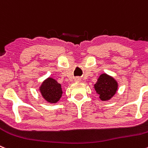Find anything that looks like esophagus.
<instances>
[{"mask_svg": "<svg viewBox=\"0 0 148 148\" xmlns=\"http://www.w3.org/2000/svg\"><path fill=\"white\" fill-rule=\"evenodd\" d=\"M74 81H75V82H80L81 79L79 78V77H76V78L74 79Z\"/></svg>", "mask_w": 148, "mask_h": 148, "instance_id": "obj_1", "label": "esophagus"}]
</instances>
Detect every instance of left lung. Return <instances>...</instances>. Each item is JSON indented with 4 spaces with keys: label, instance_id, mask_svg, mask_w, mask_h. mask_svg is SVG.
Segmentation results:
<instances>
[{
    "label": "left lung",
    "instance_id": "1",
    "mask_svg": "<svg viewBox=\"0 0 148 148\" xmlns=\"http://www.w3.org/2000/svg\"><path fill=\"white\" fill-rule=\"evenodd\" d=\"M96 93L102 101H107L111 99L118 90V83L110 76L103 74L99 77L94 85Z\"/></svg>",
    "mask_w": 148,
    "mask_h": 148
}]
</instances>
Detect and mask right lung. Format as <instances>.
I'll list each match as a JSON object with an SVG mask.
<instances>
[{
    "instance_id": "add662e5",
    "label": "right lung",
    "mask_w": 148,
    "mask_h": 148,
    "mask_svg": "<svg viewBox=\"0 0 148 148\" xmlns=\"http://www.w3.org/2000/svg\"><path fill=\"white\" fill-rule=\"evenodd\" d=\"M40 92L44 99L49 103H56L62 96L61 85L52 78H48L40 87Z\"/></svg>"
}]
</instances>
